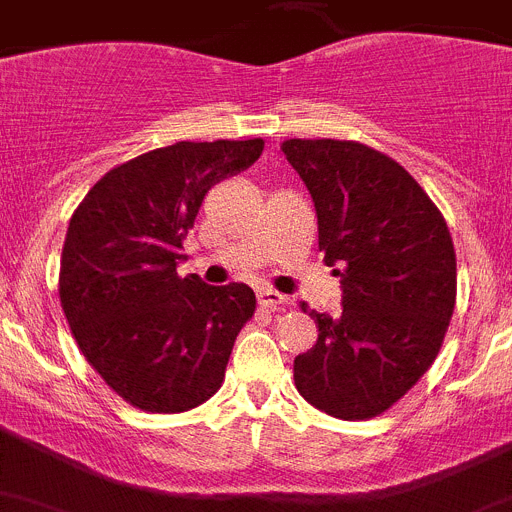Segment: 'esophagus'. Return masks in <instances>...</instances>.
Returning a JSON list of instances; mask_svg holds the SVG:
<instances>
[{"label":"esophagus","mask_w":512,"mask_h":512,"mask_svg":"<svg viewBox=\"0 0 512 512\" xmlns=\"http://www.w3.org/2000/svg\"><path fill=\"white\" fill-rule=\"evenodd\" d=\"M256 297H259V305L269 307V310H282V307L289 305V297L279 295V292H274V289H259Z\"/></svg>","instance_id":"1"}]
</instances>
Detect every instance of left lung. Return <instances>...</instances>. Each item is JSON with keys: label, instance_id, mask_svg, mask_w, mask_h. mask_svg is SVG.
<instances>
[{"label": "left lung", "instance_id": "obj_1", "mask_svg": "<svg viewBox=\"0 0 512 512\" xmlns=\"http://www.w3.org/2000/svg\"><path fill=\"white\" fill-rule=\"evenodd\" d=\"M282 151L312 197L343 307L310 312L318 341L295 359L297 390L333 418H374L438 356L456 302L451 233L413 176L374 148L292 138Z\"/></svg>", "mask_w": 512, "mask_h": 512}]
</instances>
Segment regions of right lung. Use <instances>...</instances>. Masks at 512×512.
Returning a JSON list of instances; mask_svg holds the SVG:
<instances>
[{"mask_svg":"<svg viewBox=\"0 0 512 512\" xmlns=\"http://www.w3.org/2000/svg\"><path fill=\"white\" fill-rule=\"evenodd\" d=\"M264 140L174 143L120 164L71 215L61 305L81 354L125 402L184 413L210 400L256 310L248 284L179 277L205 194L248 169Z\"/></svg>","mask_w":512,"mask_h":512,"instance_id":"add662e5","label":"right lung"}]
</instances>
